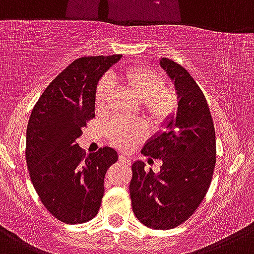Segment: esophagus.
<instances>
[{
	"mask_svg": "<svg viewBox=\"0 0 254 254\" xmlns=\"http://www.w3.org/2000/svg\"><path fill=\"white\" fill-rule=\"evenodd\" d=\"M118 159H120V162H122V163L129 165V158L128 157H126L125 154H120V156H118Z\"/></svg>",
	"mask_w": 254,
	"mask_h": 254,
	"instance_id": "1",
	"label": "esophagus"
}]
</instances>
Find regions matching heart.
I'll list each match as a JSON object with an SVG mask.
<instances>
[{
	"instance_id": "b5f03b06",
	"label": "heart",
	"mask_w": 254,
	"mask_h": 254,
	"mask_svg": "<svg viewBox=\"0 0 254 254\" xmlns=\"http://www.w3.org/2000/svg\"><path fill=\"white\" fill-rule=\"evenodd\" d=\"M122 81L137 98L141 100L142 111L153 126H165L178 111L180 100L175 89L165 86L166 78L161 72L144 64L126 69ZM115 84L108 77L98 81L95 92V107L100 113L110 108ZM147 136V127L141 121L116 118L108 126V137L116 147L123 151L133 148Z\"/></svg>"
}]
</instances>
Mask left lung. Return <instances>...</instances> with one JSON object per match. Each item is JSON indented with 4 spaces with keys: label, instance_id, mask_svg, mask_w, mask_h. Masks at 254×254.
Here are the masks:
<instances>
[{
    "label": "left lung",
    "instance_id": "left-lung-1",
    "mask_svg": "<svg viewBox=\"0 0 254 254\" xmlns=\"http://www.w3.org/2000/svg\"><path fill=\"white\" fill-rule=\"evenodd\" d=\"M161 66L175 81L180 106L167 131L147 142L141 153L162 159L161 172L132 165L129 194L141 223L152 229H172L187 221L202 203L216 166V132L208 103L190 72L170 59Z\"/></svg>",
    "mask_w": 254,
    "mask_h": 254
}]
</instances>
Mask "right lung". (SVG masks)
Here are the masks:
<instances>
[{
  "mask_svg": "<svg viewBox=\"0 0 254 254\" xmlns=\"http://www.w3.org/2000/svg\"><path fill=\"white\" fill-rule=\"evenodd\" d=\"M120 59L74 60L48 84L30 116L26 162L31 181L46 209L64 223H86L97 216L105 175L118 159L110 147L86 156L76 141L95 118L98 79Z\"/></svg>",
  "mask_w": 254,
  "mask_h": 254,
  "instance_id": "right-lung-1",
  "label": "right lung"
}]
</instances>
